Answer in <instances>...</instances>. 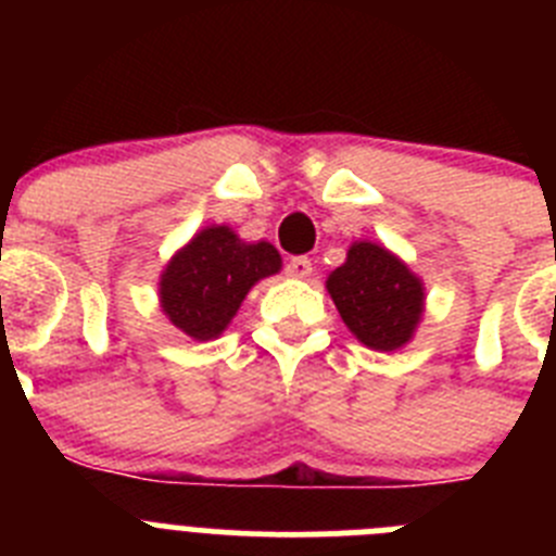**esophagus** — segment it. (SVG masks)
Returning <instances> with one entry per match:
<instances>
[{"label": "esophagus", "instance_id": "esophagus-1", "mask_svg": "<svg viewBox=\"0 0 556 556\" xmlns=\"http://www.w3.org/2000/svg\"><path fill=\"white\" fill-rule=\"evenodd\" d=\"M312 273H314L312 258H306V255H294V258H289L287 262V275H292V278H301V281H306Z\"/></svg>", "mask_w": 556, "mask_h": 556}]
</instances>
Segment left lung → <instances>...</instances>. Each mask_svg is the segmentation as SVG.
Segmentation results:
<instances>
[{"label":"left lung","mask_w":556,"mask_h":556,"mask_svg":"<svg viewBox=\"0 0 556 556\" xmlns=\"http://www.w3.org/2000/svg\"><path fill=\"white\" fill-rule=\"evenodd\" d=\"M345 326L372 351L406 345L424 314V283L381 244L356 242L328 278Z\"/></svg>","instance_id":"left-lung-1"}]
</instances>
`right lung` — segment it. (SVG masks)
Wrapping results in <instances>:
<instances>
[{"label":"right lung","mask_w":556,"mask_h":556,"mask_svg":"<svg viewBox=\"0 0 556 556\" xmlns=\"http://www.w3.org/2000/svg\"><path fill=\"white\" fill-rule=\"evenodd\" d=\"M281 269L269 242L248 244L225 225L200 230L161 275V306L172 326L191 339H214L225 331L255 281Z\"/></svg>","instance_id":"add662e5"}]
</instances>
